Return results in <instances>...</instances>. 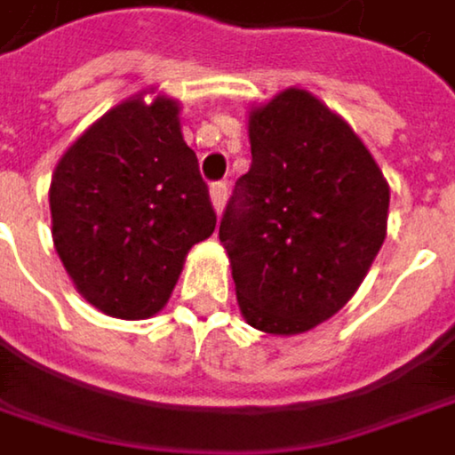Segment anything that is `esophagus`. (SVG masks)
<instances>
[{"mask_svg":"<svg viewBox=\"0 0 455 455\" xmlns=\"http://www.w3.org/2000/svg\"><path fill=\"white\" fill-rule=\"evenodd\" d=\"M209 196H212V206H214V212L220 214V212L225 209V204H228V185H225V182H214V185H212V190H209Z\"/></svg>","mask_w":455,"mask_h":455,"instance_id":"obj_1","label":"esophagus"}]
</instances>
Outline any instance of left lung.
I'll return each instance as SVG.
<instances>
[{
    "label": "left lung",
    "instance_id": "1",
    "mask_svg": "<svg viewBox=\"0 0 455 455\" xmlns=\"http://www.w3.org/2000/svg\"><path fill=\"white\" fill-rule=\"evenodd\" d=\"M251 168L220 222L243 319L303 335L359 290L386 238L388 182L354 128L287 88L249 109Z\"/></svg>",
    "mask_w": 455,
    "mask_h": 455
}]
</instances>
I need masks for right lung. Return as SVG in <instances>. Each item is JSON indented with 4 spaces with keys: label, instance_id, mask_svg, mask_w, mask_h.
Here are the masks:
<instances>
[{
    "label": "right lung",
    "instance_id": "add662e5",
    "mask_svg": "<svg viewBox=\"0 0 455 455\" xmlns=\"http://www.w3.org/2000/svg\"><path fill=\"white\" fill-rule=\"evenodd\" d=\"M182 104L147 88L88 125L50 180L52 243L77 292L115 319H149L217 214L185 144Z\"/></svg>",
    "mask_w": 455,
    "mask_h": 455
}]
</instances>
